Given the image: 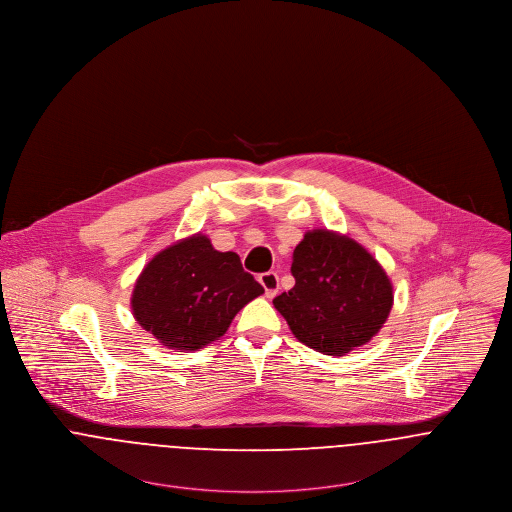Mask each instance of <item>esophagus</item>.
<instances>
[{
	"label": "esophagus",
	"instance_id": "esophagus-1",
	"mask_svg": "<svg viewBox=\"0 0 512 512\" xmlns=\"http://www.w3.org/2000/svg\"><path fill=\"white\" fill-rule=\"evenodd\" d=\"M258 279H260V283H262V287L266 291V297L272 299L279 289L278 274L276 272H266V274H262Z\"/></svg>",
	"mask_w": 512,
	"mask_h": 512
}]
</instances>
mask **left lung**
Segmentation results:
<instances>
[{"label": "left lung", "mask_w": 512, "mask_h": 512, "mask_svg": "<svg viewBox=\"0 0 512 512\" xmlns=\"http://www.w3.org/2000/svg\"><path fill=\"white\" fill-rule=\"evenodd\" d=\"M295 285L274 307L305 346L344 356L379 332L393 307V285L354 238L309 231L293 250Z\"/></svg>", "instance_id": "1"}]
</instances>
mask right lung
I'll list each match as a JSON object with an SVG mask.
<instances>
[{"mask_svg":"<svg viewBox=\"0 0 512 512\" xmlns=\"http://www.w3.org/2000/svg\"><path fill=\"white\" fill-rule=\"evenodd\" d=\"M264 293L238 254L219 252L205 234L178 240L140 272L131 309L146 332L172 350L219 340L236 313Z\"/></svg>","mask_w":512,"mask_h":512,"instance_id":"1","label":"right lung"}]
</instances>
